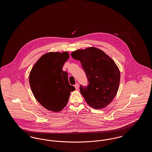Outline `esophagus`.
<instances>
[{
  "label": "esophagus",
  "mask_w": 152,
  "mask_h": 152,
  "mask_svg": "<svg viewBox=\"0 0 152 152\" xmlns=\"http://www.w3.org/2000/svg\"><path fill=\"white\" fill-rule=\"evenodd\" d=\"M75 88H76V90H78L79 88V85L77 83H76V84L75 85Z\"/></svg>",
  "instance_id": "obj_1"
}]
</instances>
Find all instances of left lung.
<instances>
[{"mask_svg": "<svg viewBox=\"0 0 152 152\" xmlns=\"http://www.w3.org/2000/svg\"><path fill=\"white\" fill-rule=\"evenodd\" d=\"M71 56L79 60L86 72L88 86L80 85V93L87 104L97 109L107 107L118 89L120 72L115 61L95 47L73 51Z\"/></svg>", "mask_w": 152, "mask_h": 152, "instance_id": "1", "label": "left lung"}]
</instances>
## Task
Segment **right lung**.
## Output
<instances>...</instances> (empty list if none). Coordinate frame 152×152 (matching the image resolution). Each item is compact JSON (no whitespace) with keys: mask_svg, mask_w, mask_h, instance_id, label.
Returning a JSON list of instances; mask_svg holds the SVG:
<instances>
[{"mask_svg":"<svg viewBox=\"0 0 152 152\" xmlns=\"http://www.w3.org/2000/svg\"><path fill=\"white\" fill-rule=\"evenodd\" d=\"M69 57L67 52L45 53L37 60L29 74L30 87L37 101L54 112L65 107L71 92L75 90L69 84L68 73L62 70Z\"/></svg>","mask_w":152,"mask_h":152,"instance_id":"1","label":"right lung"}]
</instances>
